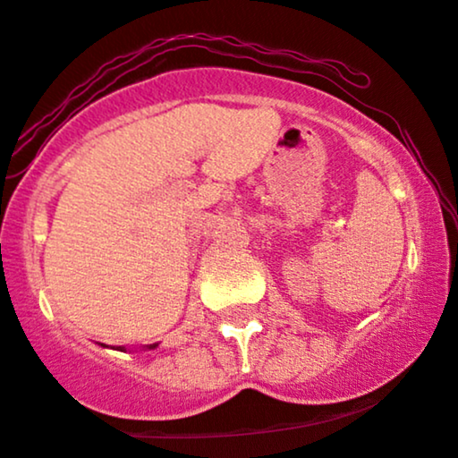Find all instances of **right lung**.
I'll return each mask as SVG.
<instances>
[{
    "mask_svg": "<svg viewBox=\"0 0 458 458\" xmlns=\"http://www.w3.org/2000/svg\"><path fill=\"white\" fill-rule=\"evenodd\" d=\"M101 346H104V344H101ZM156 346H157V344H148L147 348H148V351H153V348H156ZM106 348H107V346H106ZM116 351H125V346H118Z\"/></svg>",
    "mask_w": 458,
    "mask_h": 458,
    "instance_id": "right-lung-1",
    "label": "right lung"
}]
</instances>
